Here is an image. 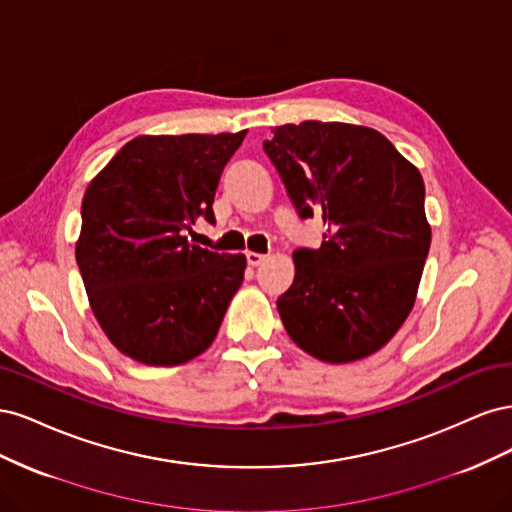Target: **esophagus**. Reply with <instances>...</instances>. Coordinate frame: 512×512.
<instances>
[{
  "instance_id": "esophagus-1",
  "label": "esophagus",
  "mask_w": 512,
  "mask_h": 512,
  "mask_svg": "<svg viewBox=\"0 0 512 512\" xmlns=\"http://www.w3.org/2000/svg\"><path fill=\"white\" fill-rule=\"evenodd\" d=\"M245 258H247V265H250V267H258L260 262L265 260L267 256H265V254H258V252H247Z\"/></svg>"
}]
</instances>
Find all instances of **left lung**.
<instances>
[{"label": "left lung", "mask_w": 512, "mask_h": 512, "mask_svg": "<svg viewBox=\"0 0 512 512\" xmlns=\"http://www.w3.org/2000/svg\"><path fill=\"white\" fill-rule=\"evenodd\" d=\"M265 153L299 218L320 215L318 250L299 247L277 299L292 342L327 363L374 354L408 318L431 243L425 183L380 132L337 121L271 130Z\"/></svg>", "instance_id": "1"}]
</instances>
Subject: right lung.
Here are the masks:
<instances>
[{"mask_svg":"<svg viewBox=\"0 0 512 512\" xmlns=\"http://www.w3.org/2000/svg\"><path fill=\"white\" fill-rule=\"evenodd\" d=\"M235 134L138 136L89 183L76 265L89 305L117 350L145 365H181L205 352L243 282L245 256L188 239L215 224Z\"/></svg>","mask_w":512,"mask_h":512,"instance_id":"obj_1","label":"right lung"}]
</instances>
